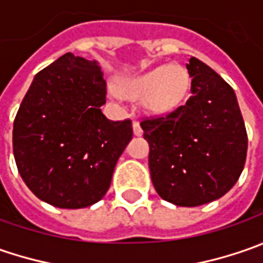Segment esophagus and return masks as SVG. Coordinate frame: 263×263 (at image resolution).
<instances>
[{
	"label": "esophagus",
	"mask_w": 263,
	"mask_h": 263,
	"mask_svg": "<svg viewBox=\"0 0 263 263\" xmlns=\"http://www.w3.org/2000/svg\"><path fill=\"white\" fill-rule=\"evenodd\" d=\"M133 133H135V136H142L143 135V130H142L139 121H133Z\"/></svg>",
	"instance_id": "1"
}]
</instances>
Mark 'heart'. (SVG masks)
Returning a JSON list of instances; mask_svg holds the SVG:
<instances>
[{
    "mask_svg": "<svg viewBox=\"0 0 263 263\" xmlns=\"http://www.w3.org/2000/svg\"><path fill=\"white\" fill-rule=\"evenodd\" d=\"M120 89L127 98L142 99L147 112L167 114L186 101L190 90V74L178 64L158 66L123 80ZM111 95H116V90H111Z\"/></svg>",
    "mask_w": 263,
    "mask_h": 263,
    "instance_id": "obj_1",
    "label": "heart"
}]
</instances>
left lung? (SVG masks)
<instances>
[{"mask_svg": "<svg viewBox=\"0 0 263 263\" xmlns=\"http://www.w3.org/2000/svg\"><path fill=\"white\" fill-rule=\"evenodd\" d=\"M192 93L165 117L143 120L149 171L157 193L177 206H199L237 183L248 154V133L233 87L192 57Z\"/></svg>", "mask_w": 263, "mask_h": 263, "instance_id": "8db88e82", "label": "left lung"}]
</instances>
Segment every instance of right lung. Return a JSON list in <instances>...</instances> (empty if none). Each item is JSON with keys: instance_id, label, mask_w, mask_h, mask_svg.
Here are the masks:
<instances>
[{"instance_id": "obj_1", "label": "right lung", "mask_w": 263, "mask_h": 263, "mask_svg": "<svg viewBox=\"0 0 263 263\" xmlns=\"http://www.w3.org/2000/svg\"><path fill=\"white\" fill-rule=\"evenodd\" d=\"M105 95L98 61L71 52L35 76L15 116L13 152L26 186L41 200L79 209L105 196L133 136L130 120L102 114Z\"/></svg>"}]
</instances>
